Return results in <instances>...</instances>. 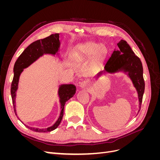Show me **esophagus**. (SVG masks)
<instances>
[{
    "label": "esophagus",
    "instance_id": "34e87169",
    "mask_svg": "<svg viewBox=\"0 0 160 160\" xmlns=\"http://www.w3.org/2000/svg\"><path fill=\"white\" fill-rule=\"evenodd\" d=\"M79 86L81 87V88H88L89 87V81L88 80H84L83 81H81L79 84Z\"/></svg>",
    "mask_w": 160,
    "mask_h": 160
}]
</instances>
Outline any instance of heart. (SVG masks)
Masks as SVG:
<instances>
[{
  "instance_id": "b5f03b06",
  "label": "heart",
  "mask_w": 160,
  "mask_h": 160,
  "mask_svg": "<svg viewBox=\"0 0 160 160\" xmlns=\"http://www.w3.org/2000/svg\"><path fill=\"white\" fill-rule=\"evenodd\" d=\"M95 53L97 57L102 59L107 53V49L102 45H99L98 43L89 42L77 46L75 52V55L80 58L91 57Z\"/></svg>"
}]
</instances>
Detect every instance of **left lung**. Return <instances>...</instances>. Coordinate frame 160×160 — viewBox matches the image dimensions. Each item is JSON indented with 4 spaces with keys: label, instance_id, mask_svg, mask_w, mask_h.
Instances as JSON below:
<instances>
[{
    "label": "left lung",
    "instance_id": "left-lung-1",
    "mask_svg": "<svg viewBox=\"0 0 160 160\" xmlns=\"http://www.w3.org/2000/svg\"><path fill=\"white\" fill-rule=\"evenodd\" d=\"M118 46L119 49L113 51L109 60L106 62L104 70L99 72L97 76L99 77L103 72L109 73L119 71L128 72V76L132 79L133 84L138 91L139 109H141L145 90L142 61L138 56L135 55L130 46L125 41L121 40L118 43Z\"/></svg>",
    "mask_w": 160,
    "mask_h": 160
}]
</instances>
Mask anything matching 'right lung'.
Instances as JSON below:
<instances>
[{"mask_svg":"<svg viewBox=\"0 0 160 160\" xmlns=\"http://www.w3.org/2000/svg\"><path fill=\"white\" fill-rule=\"evenodd\" d=\"M59 34H52V35H51L50 36L45 38H42V39L41 40H37L31 43L21 53V55L18 57L14 65V77L11 88V94L12 97L13 108L16 115H17L16 112L15 104L16 92L18 89L19 77H20V75L22 72L23 69L31 65L33 62H35L37 59H38V58L42 56L44 54H51L55 55L58 52V51H59ZM75 92L76 87L72 84H64L61 85L59 87L58 94H59L60 99L59 101L61 103V111L59 118H58L57 122L52 126L47 128L39 129L28 127L26 125H26L28 129L36 132H49L55 129L59 125L62 120V116H63L64 106L66 101L71 99L72 97H73Z\"/></svg>","mask_w":160,"mask_h":160,"instance_id":"obj_1","label":"right lung"}]
</instances>
